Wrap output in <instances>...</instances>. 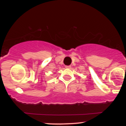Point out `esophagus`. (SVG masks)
<instances>
[{
    "mask_svg": "<svg viewBox=\"0 0 126 126\" xmlns=\"http://www.w3.org/2000/svg\"><path fill=\"white\" fill-rule=\"evenodd\" d=\"M70 67H71V66H66V68L67 69H70Z\"/></svg>",
    "mask_w": 126,
    "mask_h": 126,
    "instance_id": "esophagus-1",
    "label": "esophagus"
}]
</instances>
